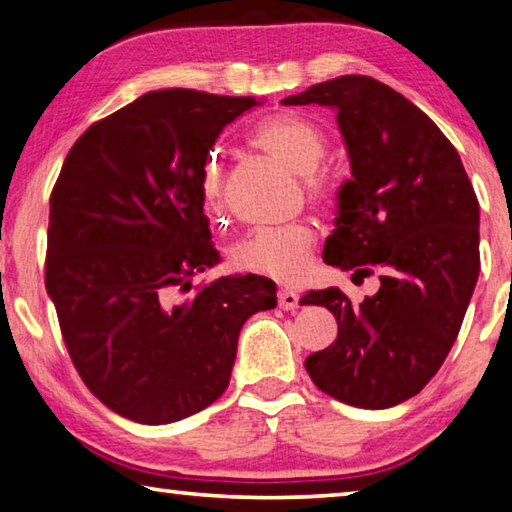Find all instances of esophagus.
<instances>
[{"instance_id":"obj_1","label":"esophagus","mask_w":512,"mask_h":512,"mask_svg":"<svg viewBox=\"0 0 512 512\" xmlns=\"http://www.w3.org/2000/svg\"><path fill=\"white\" fill-rule=\"evenodd\" d=\"M298 293L296 291H289V289H282L280 296H277V302H280V307L284 311H293L298 309Z\"/></svg>"}]
</instances>
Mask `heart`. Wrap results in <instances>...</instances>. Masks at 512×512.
<instances>
[{"label":"heart","instance_id":"b5f03b06","mask_svg":"<svg viewBox=\"0 0 512 512\" xmlns=\"http://www.w3.org/2000/svg\"><path fill=\"white\" fill-rule=\"evenodd\" d=\"M248 142L255 149L289 164L302 173V187L309 203L327 210L334 203L329 178L316 167L327 153V137L316 124L298 115H273L250 128ZM201 192L210 210H219L223 196V164L210 155L203 167ZM316 250V230L307 221H293L277 228L257 230L232 246L230 259L244 273L262 275L280 284L298 282L309 271Z\"/></svg>","mask_w":512,"mask_h":512}]
</instances>
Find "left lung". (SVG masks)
Returning a JSON list of instances; mask_svg holds the SVG:
<instances>
[{
  "instance_id": "1",
  "label": "left lung",
  "mask_w": 512,
  "mask_h": 512,
  "mask_svg": "<svg viewBox=\"0 0 512 512\" xmlns=\"http://www.w3.org/2000/svg\"><path fill=\"white\" fill-rule=\"evenodd\" d=\"M282 103L336 108L352 180L323 257L354 282L379 275V291L359 305L336 287L300 298L339 323L305 368L334 400L391 409L429 384L463 325L481 268L479 201L454 144L377 79L345 74Z\"/></svg>"
}]
</instances>
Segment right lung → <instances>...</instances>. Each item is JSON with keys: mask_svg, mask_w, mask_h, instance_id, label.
<instances>
[{"mask_svg": "<svg viewBox=\"0 0 512 512\" xmlns=\"http://www.w3.org/2000/svg\"><path fill=\"white\" fill-rule=\"evenodd\" d=\"M255 97L155 90L69 149L49 196L45 284L90 393L124 418L167 424L219 400L241 325L277 305L262 275L192 287L219 262L201 178L225 124Z\"/></svg>", "mask_w": 512, "mask_h": 512, "instance_id": "add662e5", "label": "right lung"}]
</instances>
